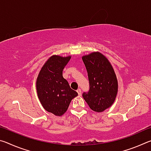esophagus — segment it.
I'll list each match as a JSON object with an SVG mask.
<instances>
[{
    "instance_id": "obj_1",
    "label": "esophagus",
    "mask_w": 151,
    "mask_h": 151,
    "mask_svg": "<svg viewBox=\"0 0 151 151\" xmlns=\"http://www.w3.org/2000/svg\"><path fill=\"white\" fill-rule=\"evenodd\" d=\"M77 93H78V96H81V90L80 88H78L77 89Z\"/></svg>"
}]
</instances>
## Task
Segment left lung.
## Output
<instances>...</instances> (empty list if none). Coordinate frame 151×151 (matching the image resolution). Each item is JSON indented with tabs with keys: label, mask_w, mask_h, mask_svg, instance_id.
I'll use <instances>...</instances> for the list:
<instances>
[{
	"label": "left lung",
	"mask_w": 151,
	"mask_h": 151,
	"mask_svg": "<svg viewBox=\"0 0 151 151\" xmlns=\"http://www.w3.org/2000/svg\"><path fill=\"white\" fill-rule=\"evenodd\" d=\"M82 59L88 73L89 91L83 96L89 107L98 112L109 108L115 101L118 82L109 60L99 52L83 56Z\"/></svg>",
	"instance_id": "1"
}]
</instances>
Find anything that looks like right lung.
Listing matches in <instances>:
<instances>
[{"instance_id":"1","label":"right lung","mask_w":151,"mask_h":151,"mask_svg":"<svg viewBox=\"0 0 151 151\" xmlns=\"http://www.w3.org/2000/svg\"><path fill=\"white\" fill-rule=\"evenodd\" d=\"M71 57L53 55L40 70L37 79V91L40 103L46 111L62 116L73 98L78 95L63 78V70Z\"/></svg>"}]
</instances>
